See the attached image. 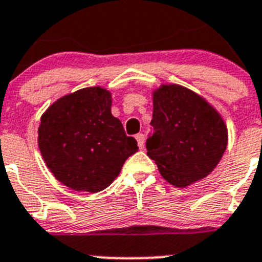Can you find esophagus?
<instances>
[{"label": "esophagus", "mask_w": 262, "mask_h": 262, "mask_svg": "<svg viewBox=\"0 0 262 262\" xmlns=\"http://www.w3.org/2000/svg\"><path fill=\"white\" fill-rule=\"evenodd\" d=\"M136 140H137V145H138V147L143 148V146H145V136L141 133L137 134Z\"/></svg>", "instance_id": "1"}]
</instances>
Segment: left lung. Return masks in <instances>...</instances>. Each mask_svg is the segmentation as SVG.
<instances>
[{"instance_id": "obj_1", "label": "left lung", "mask_w": 262, "mask_h": 262, "mask_svg": "<svg viewBox=\"0 0 262 262\" xmlns=\"http://www.w3.org/2000/svg\"><path fill=\"white\" fill-rule=\"evenodd\" d=\"M152 105L154 133L146 148L160 175L178 188L206 178L227 148V126L218 111L180 84H160Z\"/></svg>"}]
</instances>
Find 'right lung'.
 <instances>
[{
    "instance_id": "right-lung-1",
    "label": "right lung",
    "mask_w": 262,
    "mask_h": 262,
    "mask_svg": "<svg viewBox=\"0 0 262 262\" xmlns=\"http://www.w3.org/2000/svg\"><path fill=\"white\" fill-rule=\"evenodd\" d=\"M111 107L110 91L95 86L57 99L41 115L39 150L49 171L70 189H105L138 150Z\"/></svg>"
}]
</instances>
